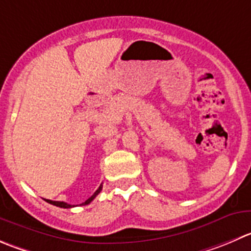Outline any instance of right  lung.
Listing matches in <instances>:
<instances>
[{
	"label": "right lung",
	"mask_w": 251,
	"mask_h": 251,
	"mask_svg": "<svg viewBox=\"0 0 251 251\" xmlns=\"http://www.w3.org/2000/svg\"><path fill=\"white\" fill-rule=\"evenodd\" d=\"M101 187H103V185H100V186L98 187V190H97L96 193H94L93 195H92L91 198L88 199V200H87V201H84V202L82 203V205H88V203H91L92 201L94 200V198H96V196L98 195L99 193H100V191H101ZM45 201H46V202L51 203V205H53V206H57V207H61V208H71V207H75V205H70V203H66V202H64V201H51V200H46V199H45Z\"/></svg>",
	"instance_id": "obj_1"
}]
</instances>
